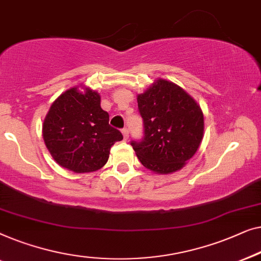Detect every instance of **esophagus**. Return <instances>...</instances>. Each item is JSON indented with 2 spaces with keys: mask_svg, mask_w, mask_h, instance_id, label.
<instances>
[{
  "mask_svg": "<svg viewBox=\"0 0 261 261\" xmlns=\"http://www.w3.org/2000/svg\"><path fill=\"white\" fill-rule=\"evenodd\" d=\"M122 132H123L124 139H127V138H129V129H127V127H124V129L122 130Z\"/></svg>",
  "mask_w": 261,
  "mask_h": 261,
  "instance_id": "esophagus-1",
  "label": "esophagus"
}]
</instances>
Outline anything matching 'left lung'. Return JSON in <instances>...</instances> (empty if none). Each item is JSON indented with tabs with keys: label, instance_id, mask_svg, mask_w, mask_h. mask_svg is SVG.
Returning a JSON list of instances; mask_svg holds the SVG:
<instances>
[{
	"label": "left lung",
	"instance_id": "1",
	"mask_svg": "<svg viewBox=\"0 0 261 261\" xmlns=\"http://www.w3.org/2000/svg\"><path fill=\"white\" fill-rule=\"evenodd\" d=\"M143 137L131 141L145 168L169 174L192 159L203 137V113L174 83L160 79L137 97Z\"/></svg>",
	"mask_w": 261,
	"mask_h": 261
}]
</instances>
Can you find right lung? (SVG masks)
I'll return each instance as SVG.
<instances>
[{
  "mask_svg": "<svg viewBox=\"0 0 261 261\" xmlns=\"http://www.w3.org/2000/svg\"><path fill=\"white\" fill-rule=\"evenodd\" d=\"M43 139L58 164L74 172H91L108 162L111 146L123 139L109 124L100 95L71 89L50 106L43 122Z\"/></svg>",
  "mask_w": 261,
  "mask_h": 261,
  "instance_id": "obj_1",
  "label": "right lung"
}]
</instances>
